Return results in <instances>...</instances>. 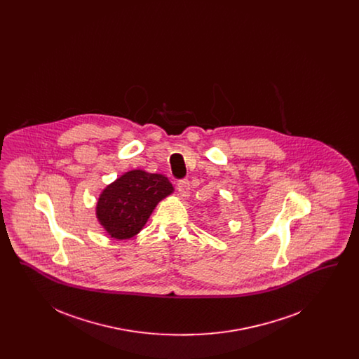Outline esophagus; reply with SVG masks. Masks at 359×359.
<instances>
[{"label":"esophagus","instance_id":"1","mask_svg":"<svg viewBox=\"0 0 359 359\" xmlns=\"http://www.w3.org/2000/svg\"><path fill=\"white\" fill-rule=\"evenodd\" d=\"M177 191H179L182 198L189 196V182L187 179H183V180L177 182Z\"/></svg>","mask_w":359,"mask_h":359}]
</instances>
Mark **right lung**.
Instances as JSON below:
<instances>
[{
  "instance_id": "add662e5",
  "label": "right lung",
  "mask_w": 359,
  "mask_h": 359,
  "mask_svg": "<svg viewBox=\"0 0 359 359\" xmlns=\"http://www.w3.org/2000/svg\"><path fill=\"white\" fill-rule=\"evenodd\" d=\"M172 192L171 182L161 173L125 172L101 192L97 219L111 238H132L142 230L158 202Z\"/></svg>"
}]
</instances>
